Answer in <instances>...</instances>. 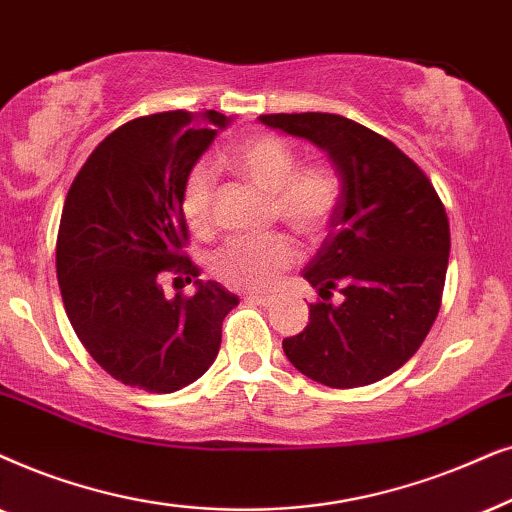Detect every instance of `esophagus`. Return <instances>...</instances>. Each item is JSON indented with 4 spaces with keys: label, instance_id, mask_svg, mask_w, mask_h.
Masks as SVG:
<instances>
[{
    "label": "esophagus",
    "instance_id": "obj_1",
    "mask_svg": "<svg viewBox=\"0 0 512 512\" xmlns=\"http://www.w3.org/2000/svg\"><path fill=\"white\" fill-rule=\"evenodd\" d=\"M245 302L250 304H257V306H269L274 299H271L269 295H255V292H250V295H243Z\"/></svg>",
    "mask_w": 512,
    "mask_h": 512
}]
</instances>
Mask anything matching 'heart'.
Segmentation results:
<instances>
[{
    "instance_id": "1",
    "label": "heart",
    "mask_w": 512,
    "mask_h": 512,
    "mask_svg": "<svg viewBox=\"0 0 512 512\" xmlns=\"http://www.w3.org/2000/svg\"><path fill=\"white\" fill-rule=\"evenodd\" d=\"M222 163L245 185L271 196L274 213L299 236L320 238L330 227L339 206L337 175L323 163L297 168L295 149L278 135H252L222 156ZM215 175L206 163L192 168L182 189V213L194 229L213 220ZM297 260L288 236L231 238L215 252L213 274L224 285L248 292L274 290L281 276Z\"/></svg>"
}]
</instances>
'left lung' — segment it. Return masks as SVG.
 Masks as SVG:
<instances>
[{
  "label": "left lung",
  "instance_id": "obj_1",
  "mask_svg": "<svg viewBox=\"0 0 512 512\" xmlns=\"http://www.w3.org/2000/svg\"><path fill=\"white\" fill-rule=\"evenodd\" d=\"M260 124L311 142L339 173L342 194L330 234L304 278L323 302L309 325L283 339L304 377L356 388L400 370L440 311L449 222L431 180L391 140L325 112L262 114ZM339 287L343 302L327 303Z\"/></svg>",
  "mask_w": 512,
  "mask_h": 512
}]
</instances>
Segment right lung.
<instances>
[{"label": "right lung", "instance_id": "add662e5", "mask_svg": "<svg viewBox=\"0 0 512 512\" xmlns=\"http://www.w3.org/2000/svg\"><path fill=\"white\" fill-rule=\"evenodd\" d=\"M220 112H161L109 133L67 192L56 271L67 318L91 358L121 384L180 391L213 365L238 297L199 278L182 245V189ZM163 270L195 281L192 298L162 295ZM177 281V278H175Z\"/></svg>", "mask_w": 512, "mask_h": 512}]
</instances>
